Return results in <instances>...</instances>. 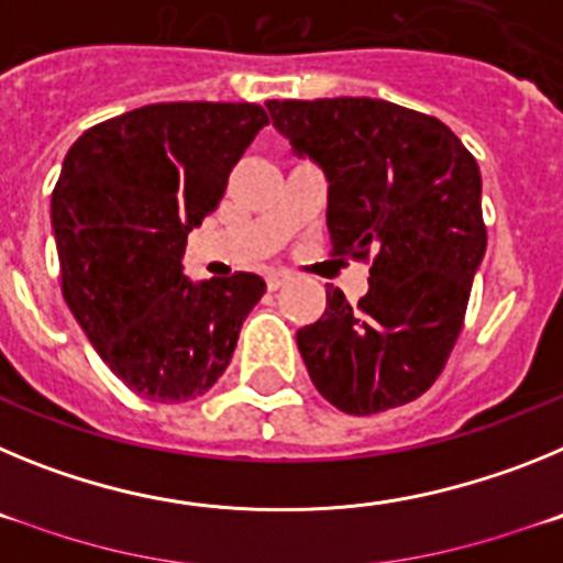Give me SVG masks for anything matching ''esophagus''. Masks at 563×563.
I'll return each mask as SVG.
<instances>
[{
	"label": "esophagus",
	"instance_id": "esophagus-1",
	"mask_svg": "<svg viewBox=\"0 0 563 563\" xmlns=\"http://www.w3.org/2000/svg\"><path fill=\"white\" fill-rule=\"evenodd\" d=\"M265 282H267V290H278V287L290 282V273H287V271H271L265 276Z\"/></svg>",
	"mask_w": 563,
	"mask_h": 563
}]
</instances>
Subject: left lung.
<instances>
[{"mask_svg":"<svg viewBox=\"0 0 563 563\" xmlns=\"http://www.w3.org/2000/svg\"><path fill=\"white\" fill-rule=\"evenodd\" d=\"M278 134L327 183L338 256H372L355 307L338 287L296 332L316 389L346 415L411 402L440 377L487 247L474 154L431 114L380 98L267 101Z\"/></svg>","mask_w":563,"mask_h":563,"instance_id":"obj_1","label":"left lung"}]
</instances>
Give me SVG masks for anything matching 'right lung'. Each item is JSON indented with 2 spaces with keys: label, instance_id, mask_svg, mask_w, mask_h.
Here are the masks:
<instances>
[{
  "label": "right lung",
  "instance_id": "1",
  "mask_svg": "<svg viewBox=\"0 0 563 563\" xmlns=\"http://www.w3.org/2000/svg\"><path fill=\"white\" fill-rule=\"evenodd\" d=\"M262 126L256 103H152L87 129L64 157L49 202L64 301L146 400L206 395L265 296L256 273H183L188 233L220 206Z\"/></svg>",
  "mask_w": 563,
  "mask_h": 563
}]
</instances>
